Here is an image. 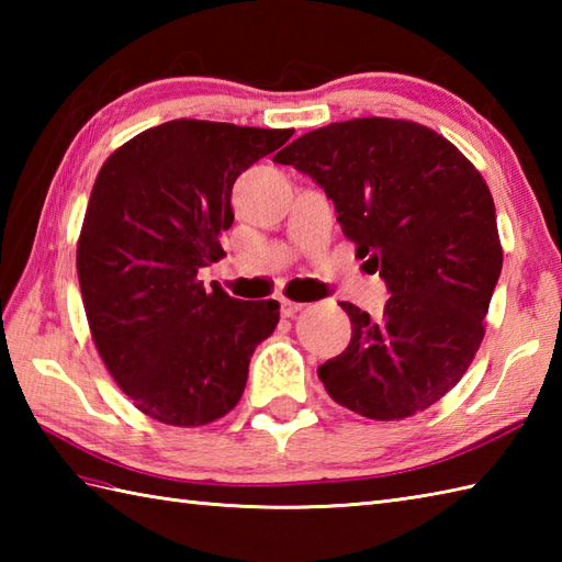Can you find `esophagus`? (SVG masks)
Wrapping results in <instances>:
<instances>
[{
    "mask_svg": "<svg viewBox=\"0 0 562 562\" xmlns=\"http://www.w3.org/2000/svg\"><path fill=\"white\" fill-rule=\"evenodd\" d=\"M280 306H282V316L290 318L294 314H300L306 304L304 302H292V300H280Z\"/></svg>",
    "mask_w": 562,
    "mask_h": 562,
    "instance_id": "1",
    "label": "esophagus"
}]
</instances>
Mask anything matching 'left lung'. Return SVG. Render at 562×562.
<instances>
[{
  "label": "left lung",
  "instance_id": "obj_1",
  "mask_svg": "<svg viewBox=\"0 0 562 562\" xmlns=\"http://www.w3.org/2000/svg\"><path fill=\"white\" fill-rule=\"evenodd\" d=\"M326 190L342 234L391 292L372 318L340 302L350 345L318 367L328 396L369 420H401L459 384L479 352L503 270L495 202L479 169L435 130L355 117L274 154Z\"/></svg>",
  "mask_w": 562,
  "mask_h": 562
}]
</instances>
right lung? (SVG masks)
I'll return each instance as SVG.
<instances>
[{"label":"right lung","instance_id":"right-lung-1","mask_svg":"<svg viewBox=\"0 0 562 562\" xmlns=\"http://www.w3.org/2000/svg\"><path fill=\"white\" fill-rule=\"evenodd\" d=\"M292 135L181 117L101 166L77 244L83 312L115 384L154 420H220L278 326V302L234 300L220 284L210 292L198 270L217 260L234 222L236 178Z\"/></svg>","mask_w":562,"mask_h":562}]
</instances>
